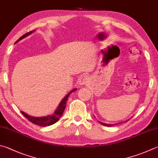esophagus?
<instances>
[{
  "label": "esophagus",
  "instance_id": "esophagus-1",
  "mask_svg": "<svg viewBox=\"0 0 158 158\" xmlns=\"http://www.w3.org/2000/svg\"><path fill=\"white\" fill-rule=\"evenodd\" d=\"M88 82V78L86 76H83L79 80V85H81L86 84Z\"/></svg>",
  "mask_w": 158,
  "mask_h": 158
}]
</instances>
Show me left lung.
Listing matches in <instances>:
<instances>
[{
    "mask_svg": "<svg viewBox=\"0 0 158 158\" xmlns=\"http://www.w3.org/2000/svg\"><path fill=\"white\" fill-rule=\"evenodd\" d=\"M99 122L101 124L105 126V127H112V126H114V125L117 124H105V123H103V122Z\"/></svg>",
    "mask_w": 158,
    "mask_h": 158,
    "instance_id": "1",
    "label": "left lung"
}]
</instances>
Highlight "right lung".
I'll return each mask as SVG.
<instances>
[{"label":"right lung","instance_id":"1","mask_svg":"<svg viewBox=\"0 0 158 158\" xmlns=\"http://www.w3.org/2000/svg\"><path fill=\"white\" fill-rule=\"evenodd\" d=\"M33 31H34V30L29 31V32H27L26 34H25L24 35H23L21 37H20L19 40H17L15 44H16V43L19 41H20V40H21L23 38H25V37H26L27 36L30 35V34L32 33ZM75 90H77L76 88L73 89V90L70 91V93H68L64 99H63L61 103H60V104L59 105L58 108H57L56 111L54 112L52 114H51V115H48V116L41 117H31V116L28 115V114H25L24 112H23V111H21V113L23 114L24 117H26V118L29 120L30 122L33 123V124H34L41 126V127H48V126L52 125L54 124H55V123L59 119L60 117L62 116V114H63V113H64V110L65 108V105H66V102H67V100L68 99V97H69L70 94L73 93V92L75 91Z\"/></svg>","mask_w":158,"mask_h":158}]
</instances>
